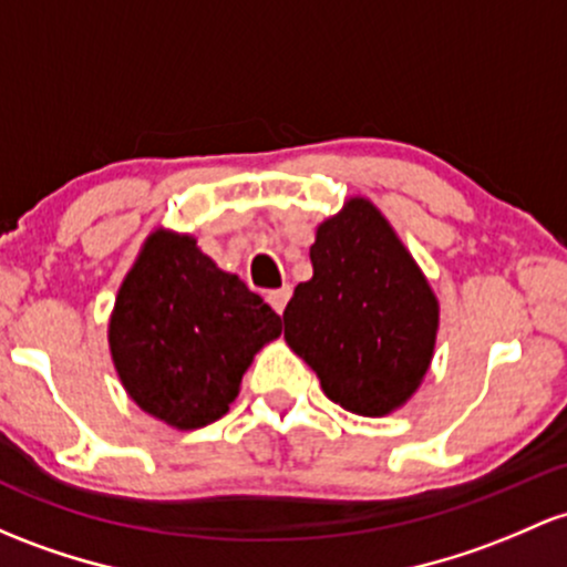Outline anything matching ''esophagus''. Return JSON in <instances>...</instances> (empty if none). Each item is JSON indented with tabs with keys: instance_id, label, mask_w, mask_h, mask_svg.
I'll list each match as a JSON object with an SVG mask.
<instances>
[{
	"instance_id": "1",
	"label": "esophagus",
	"mask_w": 567,
	"mask_h": 567,
	"mask_svg": "<svg viewBox=\"0 0 567 567\" xmlns=\"http://www.w3.org/2000/svg\"><path fill=\"white\" fill-rule=\"evenodd\" d=\"M290 293H293V290H290V285H285V288H279V290H271L269 296H266V301L271 303V309L277 315H282L285 312V303L290 301Z\"/></svg>"
}]
</instances>
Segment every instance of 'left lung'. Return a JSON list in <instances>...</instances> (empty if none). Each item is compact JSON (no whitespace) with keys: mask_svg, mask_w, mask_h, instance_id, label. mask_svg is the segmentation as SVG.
Here are the masks:
<instances>
[{"mask_svg":"<svg viewBox=\"0 0 567 567\" xmlns=\"http://www.w3.org/2000/svg\"><path fill=\"white\" fill-rule=\"evenodd\" d=\"M312 279L285 307V341L341 409L384 416L433 360L439 301L384 215L354 196L317 226Z\"/></svg>","mask_w":567,"mask_h":567,"instance_id":"8db88e82","label":"left lung"}]
</instances>
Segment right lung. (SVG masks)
Returning a JSON list of instances; mask_svg holds the SVG:
<instances>
[{"label": "right lung", "instance_id": "add662e5", "mask_svg": "<svg viewBox=\"0 0 567 567\" xmlns=\"http://www.w3.org/2000/svg\"><path fill=\"white\" fill-rule=\"evenodd\" d=\"M279 333V315L193 236L158 228L117 290L107 336L136 406L196 431L228 412L255 352Z\"/></svg>", "mask_w": 567, "mask_h": 567}]
</instances>
